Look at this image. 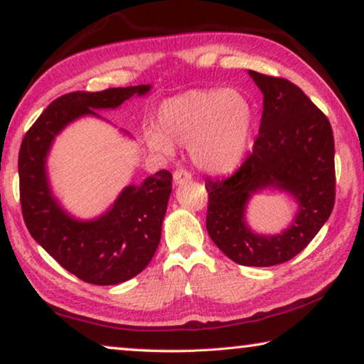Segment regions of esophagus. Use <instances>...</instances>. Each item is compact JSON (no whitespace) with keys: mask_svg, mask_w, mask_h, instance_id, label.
<instances>
[{"mask_svg":"<svg viewBox=\"0 0 364 364\" xmlns=\"http://www.w3.org/2000/svg\"><path fill=\"white\" fill-rule=\"evenodd\" d=\"M191 180V173L186 168H176L173 173L175 184H184Z\"/></svg>","mask_w":364,"mask_h":364,"instance_id":"1","label":"esophagus"}]
</instances>
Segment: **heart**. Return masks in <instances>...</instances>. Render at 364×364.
I'll use <instances>...</instances> for the list:
<instances>
[{
    "instance_id": "b5f03b06",
    "label": "heart",
    "mask_w": 364,
    "mask_h": 364,
    "mask_svg": "<svg viewBox=\"0 0 364 364\" xmlns=\"http://www.w3.org/2000/svg\"><path fill=\"white\" fill-rule=\"evenodd\" d=\"M254 110L241 91L191 90L164 101L157 128L146 132L152 151L173 154L175 143L189 147L197 167L208 173L236 168L247 149Z\"/></svg>"
}]
</instances>
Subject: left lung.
I'll return each instance as SVG.
<instances>
[{"instance_id": "8db88e82", "label": "left lung", "mask_w": 364, "mask_h": 364, "mask_svg": "<svg viewBox=\"0 0 364 364\" xmlns=\"http://www.w3.org/2000/svg\"><path fill=\"white\" fill-rule=\"evenodd\" d=\"M263 93V114L252 152L236 173L207 178V231L217 247L245 267H273L300 254L331 217L336 202L331 123L297 85L249 70ZM276 187L299 204L293 225L276 237L245 223L252 193Z\"/></svg>"}]
</instances>
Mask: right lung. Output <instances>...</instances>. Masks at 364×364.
<instances>
[{
    "mask_svg": "<svg viewBox=\"0 0 364 364\" xmlns=\"http://www.w3.org/2000/svg\"><path fill=\"white\" fill-rule=\"evenodd\" d=\"M151 85L73 91L53 101L30 127L19 151V184L28 232L60 267L96 286L120 284L139 274L159 247L171 193V173L160 170L141 184H130L100 218L70 217L49 188L46 156L54 138L70 122L95 110L115 109Z\"/></svg>",
    "mask_w": 364,
    "mask_h": 364,
    "instance_id": "1",
    "label": "right lung"
}]
</instances>
